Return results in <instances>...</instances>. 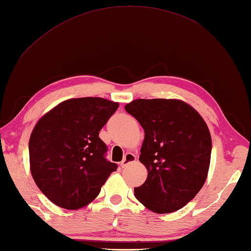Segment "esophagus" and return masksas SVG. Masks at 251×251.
<instances>
[{
	"mask_svg": "<svg viewBox=\"0 0 251 251\" xmlns=\"http://www.w3.org/2000/svg\"><path fill=\"white\" fill-rule=\"evenodd\" d=\"M135 160H136V157L133 155V154H131V152H127V154H126L124 160L120 162V167L121 168H125V167H126L127 165H129V163L134 162Z\"/></svg>",
	"mask_w": 251,
	"mask_h": 251,
	"instance_id": "esophagus-1",
	"label": "esophagus"
}]
</instances>
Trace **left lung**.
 I'll list each match as a JSON object with an SVG mask.
<instances>
[{
	"label": "left lung",
	"instance_id": "obj_1",
	"mask_svg": "<svg viewBox=\"0 0 251 251\" xmlns=\"http://www.w3.org/2000/svg\"><path fill=\"white\" fill-rule=\"evenodd\" d=\"M140 122L145 137L140 161L147 178L135 198L151 211L183 208L201 190L211 158V135L202 117L180 100H135L125 106Z\"/></svg>",
	"mask_w": 251,
	"mask_h": 251
}]
</instances>
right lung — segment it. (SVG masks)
Segmentation results:
<instances>
[{"label": "right lung", "instance_id": "add662e5", "mask_svg": "<svg viewBox=\"0 0 251 251\" xmlns=\"http://www.w3.org/2000/svg\"><path fill=\"white\" fill-rule=\"evenodd\" d=\"M119 104L101 97L61 101L34 126L29 140L30 171L56 206L75 210L99 195L116 163L107 161L100 131Z\"/></svg>", "mask_w": 251, "mask_h": 251}]
</instances>
